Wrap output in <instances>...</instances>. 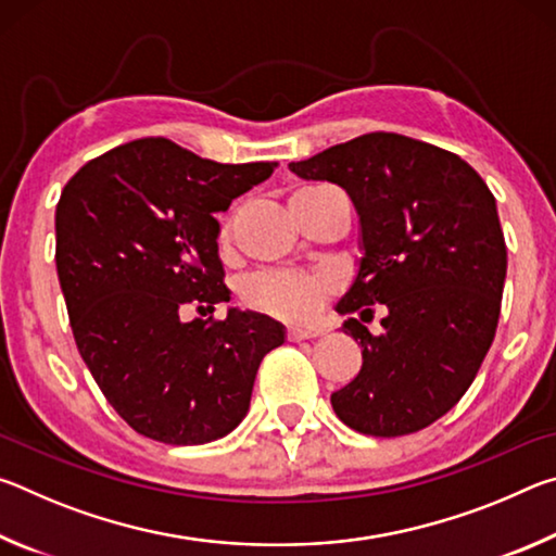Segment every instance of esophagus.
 I'll list each match as a JSON object with an SVG mask.
<instances>
[{
  "label": "esophagus",
  "mask_w": 556,
  "mask_h": 556,
  "mask_svg": "<svg viewBox=\"0 0 556 556\" xmlns=\"http://www.w3.org/2000/svg\"><path fill=\"white\" fill-rule=\"evenodd\" d=\"M316 331L314 328H296V326H289L287 338L289 341H304V338H314Z\"/></svg>",
  "instance_id": "obj_1"
}]
</instances>
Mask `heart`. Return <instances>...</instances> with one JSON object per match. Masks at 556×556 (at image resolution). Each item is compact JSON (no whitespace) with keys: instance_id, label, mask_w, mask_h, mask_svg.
Here are the masks:
<instances>
[{"instance_id":"1","label":"heart","mask_w":556,"mask_h":556,"mask_svg":"<svg viewBox=\"0 0 556 556\" xmlns=\"http://www.w3.org/2000/svg\"><path fill=\"white\" fill-rule=\"evenodd\" d=\"M228 225L220 230V244H228ZM333 277L324 271H260L242 281L240 296L260 314L289 324H306L331 294Z\"/></svg>"}]
</instances>
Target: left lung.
Masks as SVG:
<instances>
[{
  "label": "left lung",
  "mask_w": 556,
  "mask_h": 556,
  "mask_svg": "<svg viewBox=\"0 0 556 556\" xmlns=\"http://www.w3.org/2000/svg\"><path fill=\"white\" fill-rule=\"evenodd\" d=\"M291 172L331 181L361 218L353 285L338 314L363 351L355 378L331 394L338 419L368 437L429 427L473 382L501 316L507 250L491 188L464 159L419 139L372 131L336 144Z\"/></svg>",
  "instance_id": "1"
}]
</instances>
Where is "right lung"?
I'll list each match as a JSON object with an SVG mask.
<instances>
[{"label":"right lung","mask_w":556,"mask_h":556,"mask_svg":"<svg viewBox=\"0 0 556 556\" xmlns=\"http://www.w3.org/2000/svg\"><path fill=\"white\" fill-rule=\"evenodd\" d=\"M275 168L218 164L149 137L110 149L65 184L55 269L75 345L139 434L174 446L230 434L250 409L262 357L285 343V326L257 312L181 321L186 304L230 301L215 213Z\"/></svg>","instance_id":"add662e5"}]
</instances>
